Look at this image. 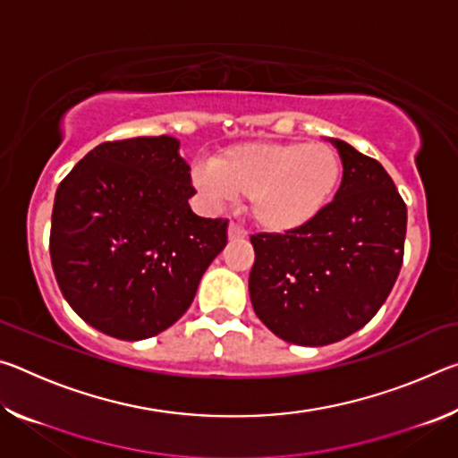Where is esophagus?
I'll return each mask as SVG.
<instances>
[{"instance_id":"34e87169","label":"esophagus","mask_w":458,"mask_h":458,"mask_svg":"<svg viewBox=\"0 0 458 458\" xmlns=\"http://www.w3.org/2000/svg\"><path fill=\"white\" fill-rule=\"evenodd\" d=\"M228 238L230 240H242V238H246V232L240 226H236L234 222H230L228 224Z\"/></svg>"}]
</instances>
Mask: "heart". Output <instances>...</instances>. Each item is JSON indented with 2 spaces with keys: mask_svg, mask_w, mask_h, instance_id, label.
I'll list each match as a JSON object with an SVG mask.
<instances>
[{
  "mask_svg": "<svg viewBox=\"0 0 458 458\" xmlns=\"http://www.w3.org/2000/svg\"><path fill=\"white\" fill-rule=\"evenodd\" d=\"M341 157L329 143H244L220 151L212 165H196L193 183L220 204L246 199L260 230L286 234L311 224L339 188Z\"/></svg>",
  "mask_w": 458,
  "mask_h": 458,
  "instance_id": "b5f03b06",
  "label": "heart"
}]
</instances>
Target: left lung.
<instances>
[{
  "instance_id": "8db88e82",
  "label": "left lung",
  "mask_w": 458,
  "mask_h": 458,
  "mask_svg": "<svg viewBox=\"0 0 458 458\" xmlns=\"http://www.w3.org/2000/svg\"><path fill=\"white\" fill-rule=\"evenodd\" d=\"M344 177L331 204L286 234H257L248 291L254 313L289 344L329 345L386 303L404 259L406 204L376 159L341 139Z\"/></svg>"
}]
</instances>
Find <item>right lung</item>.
<instances>
[{
    "instance_id": "add662e5",
    "label": "right lung",
    "mask_w": 458,
    "mask_h": 458,
    "mask_svg": "<svg viewBox=\"0 0 458 458\" xmlns=\"http://www.w3.org/2000/svg\"><path fill=\"white\" fill-rule=\"evenodd\" d=\"M175 137L106 141L56 190L50 259L76 315L106 335H157L188 311L228 220L199 218Z\"/></svg>"
}]
</instances>
